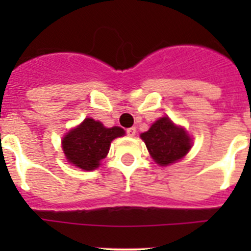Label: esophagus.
Returning <instances> with one entry per match:
<instances>
[{
	"label": "esophagus",
	"mask_w": 251,
	"mask_h": 251,
	"mask_svg": "<svg viewBox=\"0 0 251 251\" xmlns=\"http://www.w3.org/2000/svg\"><path fill=\"white\" fill-rule=\"evenodd\" d=\"M136 133H137V129L134 127L128 128V129H127V134L129 137H134V136H136Z\"/></svg>",
	"instance_id": "1"
}]
</instances>
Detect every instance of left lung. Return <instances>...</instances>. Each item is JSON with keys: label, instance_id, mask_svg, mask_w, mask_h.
Masks as SVG:
<instances>
[{"label": "left lung", "instance_id": "8db88e82", "mask_svg": "<svg viewBox=\"0 0 251 251\" xmlns=\"http://www.w3.org/2000/svg\"><path fill=\"white\" fill-rule=\"evenodd\" d=\"M147 150L156 163L167 166L182 158L191 148V138L176 127L168 117L159 118L147 132L142 133Z\"/></svg>", "mask_w": 251, "mask_h": 251}]
</instances>
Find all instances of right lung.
I'll use <instances>...</instances> for the list:
<instances>
[{
    "label": "right lung",
    "mask_w": 251,
    "mask_h": 251,
    "mask_svg": "<svg viewBox=\"0 0 251 251\" xmlns=\"http://www.w3.org/2000/svg\"><path fill=\"white\" fill-rule=\"evenodd\" d=\"M123 134L121 127L105 128L100 122L86 118L66 134L63 139V150L70 163L81 170L92 171L98 168L99 162L105 158L110 142Z\"/></svg>",
    "instance_id": "add662e5"
}]
</instances>
